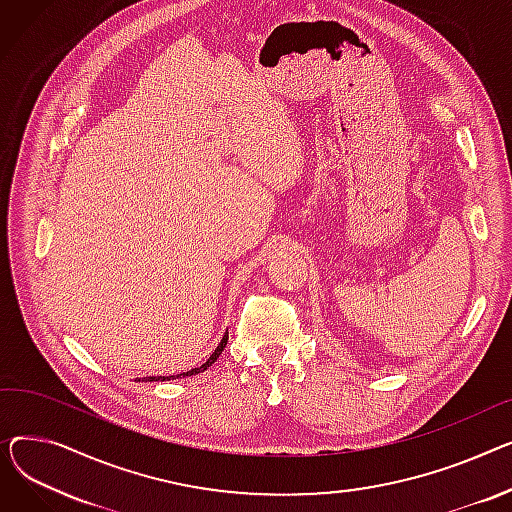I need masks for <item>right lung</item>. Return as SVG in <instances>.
Segmentation results:
<instances>
[{
    "instance_id": "right-lung-1",
    "label": "right lung",
    "mask_w": 512,
    "mask_h": 512,
    "mask_svg": "<svg viewBox=\"0 0 512 512\" xmlns=\"http://www.w3.org/2000/svg\"><path fill=\"white\" fill-rule=\"evenodd\" d=\"M227 339H229V333H225V335H223V339H221V343L217 345V349L213 351V355H210L202 366L192 368L190 372H184V374H177V378H182V376H184V378H186V376H194V374H200V372H204L206 368L213 366V364L217 362V357L223 353V349H225V345H227ZM169 378H175V376H148V378H144V380H146V382H157V380H169ZM138 382H140V378H138Z\"/></svg>"
}]
</instances>
